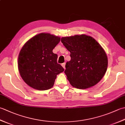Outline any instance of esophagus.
<instances>
[{
    "label": "esophagus",
    "instance_id": "1",
    "mask_svg": "<svg viewBox=\"0 0 125 125\" xmlns=\"http://www.w3.org/2000/svg\"><path fill=\"white\" fill-rule=\"evenodd\" d=\"M62 67L64 69H65V63H62Z\"/></svg>",
    "mask_w": 125,
    "mask_h": 125
}]
</instances>
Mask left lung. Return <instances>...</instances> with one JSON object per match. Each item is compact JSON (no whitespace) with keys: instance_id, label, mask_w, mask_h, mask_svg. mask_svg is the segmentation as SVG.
Wrapping results in <instances>:
<instances>
[{"instance_id":"obj_1","label":"left lung","mask_w":125,"mask_h":125,"mask_svg":"<svg viewBox=\"0 0 125 125\" xmlns=\"http://www.w3.org/2000/svg\"><path fill=\"white\" fill-rule=\"evenodd\" d=\"M61 42L70 52L64 71L73 87L86 89L95 85L106 72V53L92 37L81 34L62 37Z\"/></svg>"}]
</instances>
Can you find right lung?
Listing matches in <instances>:
<instances>
[{
	"instance_id": "obj_1",
	"label": "right lung",
	"mask_w": 125,
	"mask_h": 125,
	"mask_svg": "<svg viewBox=\"0 0 125 125\" xmlns=\"http://www.w3.org/2000/svg\"><path fill=\"white\" fill-rule=\"evenodd\" d=\"M59 36L46 33L34 36L26 42L18 56V67L25 83L38 90L53 86L57 75L64 69L57 62L52 50L59 43Z\"/></svg>"
}]
</instances>
